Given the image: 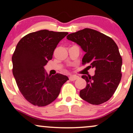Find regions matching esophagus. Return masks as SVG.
I'll list each match as a JSON object with an SVG mask.
<instances>
[{
  "label": "esophagus",
  "mask_w": 133,
  "mask_h": 133,
  "mask_svg": "<svg viewBox=\"0 0 133 133\" xmlns=\"http://www.w3.org/2000/svg\"><path fill=\"white\" fill-rule=\"evenodd\" d=\"M78 76H69V80L71 81H75L77 79H78Z\"/></svg>",
  "instance_id": "1"
}]
</instances>
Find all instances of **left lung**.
I'll return each instance as SVG.
<instances>
[{
    "mask_svg": "<svg viewBox=\"0 0 133 133\" xmlns=\"http://www.w3.org/2000/svg\"><path fill=\"white\" fill-rule=\"evenodd\" d=\"M68 40L80 45L85 54L82 64L95 69L93 76H82L86 87L80 97L91 104L108 101L115 92L121 79L122 57L115 42L103 33L86 28L67 36Z\"/></svg>",
    "mask_w": 133,
    "mask_h": 133,
    "instance_id": "8db88e82",
    "label": "left lung"
}]
</instances>
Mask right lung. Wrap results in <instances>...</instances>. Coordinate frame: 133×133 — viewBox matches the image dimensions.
<instances>
[{"mask_svg": "<svg viewBox=\"0 0 133 133\" xmlns=\"http://www.w3.org/2000/svg\"><path fill=\"white\" fill-rule=\"evenodd\" d=\"M68 32L41 30L26 35L14 52L12 72L24 98L34 106H45L56 99L69 78L48 75L44 67L51 60L57 45Z\"/></svg>", "mask_w": 133, "mask_h": 133, "instance_id": "1", "label": "right lung"}]
</instances>
